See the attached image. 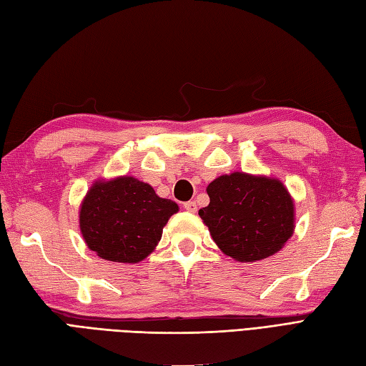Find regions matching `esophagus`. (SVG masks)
Instances as JSON below:
<instances>
[{
    "label": "esophagus",
    "mask_w": 366,
    "mask_h": 366,
    "mask_svg": "<svg viewBox=\"0 0 366 366\" xmlns=\"http://www.w3.org/2000/svg\"><path fill=\"white\" fill-rule=\"evenodd\" d=\"M183 208L189 212H197V203L195 202H186L183 203Z\"/></svg>",
    "instance_id": "esophagus-1"
}]
</instances>
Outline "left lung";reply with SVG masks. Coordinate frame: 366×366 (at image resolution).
<instances>
[{"label":"left lung","mask_w":366,"mask_h":366,"mask_svg":"<svg viewBox=\"0 0 366 366\" xmlns=\"http://www.w3.org/2000/svg\"><path fill=\"white\" fill-rule=\"evenodd\" d=\"M207 192L209 204L199 216L220 250L236 261L265 259L293 233V200L280 180L234 172L211 182Z\"/></svg>","instance_id":"obj_1"}]
</instances>
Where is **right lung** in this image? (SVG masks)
Segmentation results:
<instances>
[{"mask_svg": "<svg viewBox=\"0 0 366 366\" xmlns=\"http://www.w3.org/2000/svg\"><path fill=\"white\" fill-rule=\"evenodd\" d=\"M178 211L133 177L97 182L80 207V231L90 250L113 262H139L154 252L163 227Z\"/></svg>", "mask_w": 366, "mask_h": 366, "instance_id": "add662e5", "label": "right lung"}]
</instances>
